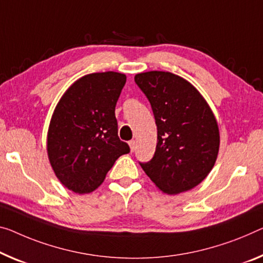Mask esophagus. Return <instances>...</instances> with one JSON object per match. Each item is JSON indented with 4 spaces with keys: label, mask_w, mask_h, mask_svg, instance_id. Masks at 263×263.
I'll return each instance as SVG.
<instances>
[{
    "label": "esophagus",
    "mask_w": 263,
    "mask_h": 263,
    "mask_svg": "<svg viewBox=\"0 0 263 263\" xmlns=\"http://www.w3.org/2000/svg\"><path fill=\"white\" fill-rule=\"evenodd\" d=\"M129 147H130V152H134L136 149V141L132 140L130 142H129Z\"/></svg>",
    "instance_id": "obj_1"
}]
</instances>
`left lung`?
<instances>
[{
	"label": "left lung",
	"mask_w": 263,
	"mask_h": 263,
	"mask_svg": "<svg viewBox=\"0 0 263 263\" xmlns=\"http://www.w3.org/2000/svg\"><path fill=\"white\" fill-rule=\"evenodd\" d=\"M135 82L151 102L157 127L155 154L141 167L164 194L191 191L208 176L219 154L215 115L200 91L173 72H140Z\"/></svg>",
	"instance_id": "1"
}]
</instances>
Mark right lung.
I'll list each match as a JSON object with an SVG mask.
<instances>
[{"instance_id": "1", "label": "right lung", "mask_w": 263, "mask_h": 263, "mask_svg": "<svg viewBox=\"0 0 263 263\" xmlns=\"http://www.w3.org/2000/svg\"><path fill=\"white\" fill-rule=\"evenodd\" d=\"M127 76L92 72L75 81L60 99L47 134L55 175L76 194L99 188L115 161L130 152L118 135L115 106Z\"/></svg>"}]
</instances>
